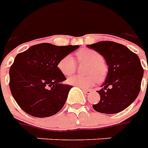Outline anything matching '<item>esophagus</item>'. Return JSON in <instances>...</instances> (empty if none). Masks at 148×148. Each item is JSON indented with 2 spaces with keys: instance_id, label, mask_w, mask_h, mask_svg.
<instances>
[{
  "instance_id": "obj_1",
  "label": "esophagus",
  "mask_w": 148,
  "mask_h": 148,
  "mask_svg": "<svg viewBox=\"0 0 148 148\" xmlns=\"http://www.w3.org/2000/svg\"><path fill=\"white\" fill-rule=\"evenodd\" d=\"M83 91H84L85 93H86V94H90V93H91L90 90H85V89H83Z\"/></svg>"
}]
</instances>
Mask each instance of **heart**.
<instances>
[{"label":"heart","instance_id":"b5f03b06","mask_svg":"<svg viewBox=\"0 0 148 148\" xmlns=\"http://www.w3.org/2000/svg\"><path fill=\"white\" fill-rule=\"evenodd\" d=\"M77 57L79 62L88 63L86 68L87 76L70 77L68 79L69 84L86 89L94 84L96 80L103 81L108 74V68L103 61L102 55L93 49H80L77 52ZM58 68L65 76H70L76 71V62L71 55H68L62 58L58 64Z\"/></svg>","mask_w":148,"mask_h":148}]
</instances>
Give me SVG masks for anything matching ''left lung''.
Wrapping results in <instances>:
<instances>
[{
  "instance_id": "obj_1",
  "label": "left lung",
  "mask_w": 148,
  "mask_h": 148,
  "mask_svg": "<svg viewBox=\"0 0 148 148\" xmlns=\"http://www.w3.org/2000/svg\"><path fill=\"white\" fill-rule=\"evenodd\" d=\"M103 56L108 65V74L98 103L93 105L97 112L115 114L125 109L135 100L140 92L143 69L138 56L125 45L112 41L87 45Z\"/></svg>"
}]
</instances>
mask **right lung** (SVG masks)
Instances as JSON below:
<instances>
[{
	"mask_svg": "<svg viewBox=\"0 0 148 148\" xmlns=\"http://www.w3.org/2000/svg\"><path fill=\"white\" fill-rule=\"evenodd\" d=\"M79 45L57 46L41 43L16 56L10 68V89L26 113L38 118L56 114L62 109L72 86L58 68L59 61Z\"/></svg>",
	"mask_w": 148,
	"mask_h": 148,
	"instance_id": "right-lung-1",
	"label": "right lung"
}]
</instances>
